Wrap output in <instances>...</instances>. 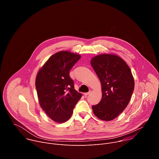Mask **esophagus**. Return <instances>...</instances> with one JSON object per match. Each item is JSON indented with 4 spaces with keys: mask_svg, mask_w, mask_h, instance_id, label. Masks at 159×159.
Instances as JSON below:
<instances>
[{
    "mask_svg": "<svg viewBox=\"0 0 159 159\" xmlns=\"http://www.w3.org/2000/svg\"><path fill=\"white\" fill-rule=\"evenodd\" d=\"M90 93H91V91H90V90L89 92H88V93H84V96L86 97V96H87L88 95H89V94H90Z\"/></svg>",
    "mask_w": 159,
    "mask_h": 159,
    "instance_id": "obj_1",
    "label": "esophagus"
}]
</instances>
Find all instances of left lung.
<instances>
[{"mask_svg": "<svg viewBox=\"0 0 159 159\" xmlns=\"http://www.w3.org/2000/svg\"><path fill=\"white\" fill-rule=\"evenodd\" d=\"M91 65L102 85L101 101L93 106L100 120L116 118L128 106L134 90V79L126 63L120 57L102 54L92 58Z\"/></svg>", "mask_w": 159, "mask_h": 159, "instance_id": "1", "label": "left lung"}]
</instances>
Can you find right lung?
<instances>
[{
    "label": "right lung",
    "instance_id": "obj_1",
    "mask_svg": "<svg viewBox=\"0 0 159 159\" xmlns=\"http://www.w3.org/2000/svg\"><path fill=\"white\" fill-rule=\"evenodd\" d=\"M80 58L79 55L60 52L50 57L39 70L36 89L41 108L54 121L69 120L82 97L74 88L70 71Z\"/></svg>",
    "mask_w": 159,
    "mask_h": 159
}]
</instances>
